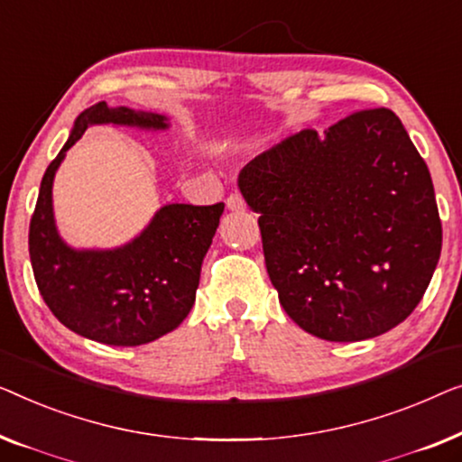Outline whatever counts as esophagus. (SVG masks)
<instances>
[{"instance_id":"obj_1","label":"esophagus","mask_w":462,"mask_h":462,"mask_svg":"<svg viewBox=\"0 0 462 462\" xmlns=\"http://www.w3.org/2000/svg\"><path fill=\"white\" fill-rule=\"evenodd\" d=\"M226 205H228L230 211H245L246 209V203H245L243 194H240V192L228 194V199H226Z\"/></svg>"}]
</instances>
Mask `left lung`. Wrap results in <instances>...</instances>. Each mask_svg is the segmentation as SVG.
Wrapping results in <instances>:
<instances>
[{"label": "left lung", "mask_w": 462, "mask_h": 462, "mask_svg": "<svg viewBox=\"0 0 462 462\" xmlns=\"http://www.w3.org/2000/svg\"><path fill=\"white\" fill-rule=\"evenodd\" d=\"M265 268L284 311L327 341L379 337L412 314L438 265L433 181L393 110L289 135L246 163Z\"/></svg>", "instance_id": "1"}]
</instances>
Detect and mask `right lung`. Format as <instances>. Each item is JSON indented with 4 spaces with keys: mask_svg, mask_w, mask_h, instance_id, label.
Masks as SVG:
<instances>
[{
    "mask_svg": "<svg viewBox=\"0 0 462 462\" xmlns=\"http://www.w3.org/2000/svg\"><path fill=\"white\" fill-rule=\"evenodd\" d=\"M119 123L167 127L165 116L108 108L98 102L77 116L75 129L45 169L29 226V255L39 293L73 333L106 346H142L167 335L197 297L200 263L224 213V203H173L161 209L134 243L115 251H73L62 243L51 213V181L64 152L88 125Z\"/></svg>",
    "mask_w": 462,
    "mask_h": 462,
    "instance_id": "1",
    "label": "right lung"
}]
</instances>
